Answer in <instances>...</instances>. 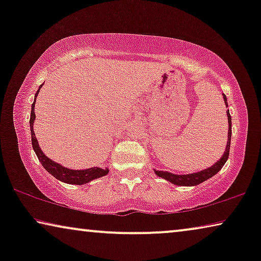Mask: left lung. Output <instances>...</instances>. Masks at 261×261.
<instances>
[{"label": "left lung", "mask_w": 261, "mask_h": 261, "mask_svg": "<svg viewBox=\"0 0 261 261\" xmlns=\"http://www.w3.org/2000/svg\"><path fill=\"white\" fill-rule=\"evenodd\" d=\"M223 99H224V105H226V107H228L227 97L224 94H223ZM227 117H228V139H227L226 149H224L223 155L221 156V158L217 160L214 165L208 167V169L198 171V172L188 173V174H174V173L167 172V171L154 170V173L156 176L164 178V179H166L167 181H170V183H172L174 185H179V187H195V185L201 184L204 180L209 179V178H212L213 176H215V174L222 169L223 165L228 160V156H229L230 138H231V117H230L229 110L227 112Z\"/></svg>", "instance_id": "left-lung-1"}]
</instances>
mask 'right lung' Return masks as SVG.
Masks as SVG:
<instances>
[{"label": "right lung", "mask_w": 261, "mask_h": 261, "mask_svg": "<svg viewBox=\"0 0 261 261\" xmlns=\"http://www.w3.org/2000/svg\"><path fill=\"white\" fill-rule=\"evenodd\" d=\"M44 84H41L39 87L37 94L34 96V102L32 105V110H31V120H30V126H31V135H32V146H33V149L37 154L39 162L41 163V165L45 167V170L47 171L48 173H51L53 177L57 178V179L60 181H64V183L67 184H76V185H83L87 184L89 181L96 179V178H101L106 174H108L109 170L108 169H101V167H90V169L85 170H72L67 169V167L60 165V164L53 162L52 159H49L48 156L45 155V153L41 151V148L39 147V142L35 138L34 134V120H35V114H34V107H35V98L40 91V88Z\"/></svg>", "instance_id": "add662e5"}]
</instances>
